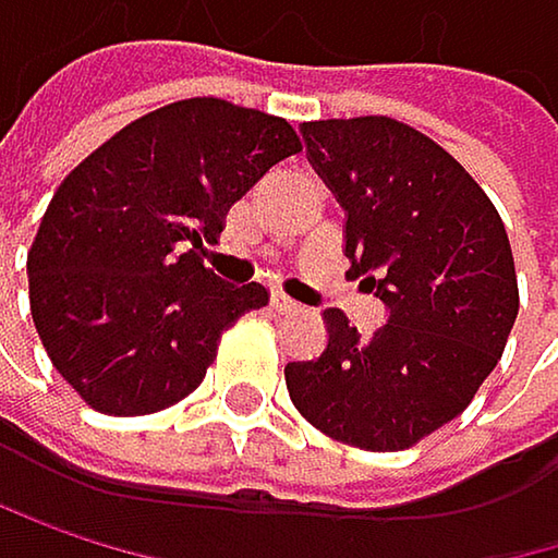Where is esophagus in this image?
I'll return each mask as SVG.
<instances>
[{
  "mask_svg": "<svg viewBox=\"0 0 558 558\" xmlns=\"http://www.w3.org/2000/svg\"><path fill=\"white\" fill-rule=\"evenodd\" d=\"M270 307H274L277 314H291V311H298V304H294L284 291H274V294H270Z\"/></svg>",
  "mask_w": 558,
  "mask_h": 558,
  "instance_id": "1",
  "label": "esophagus"
}]
</instances>
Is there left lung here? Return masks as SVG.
<instances>
[{"label":"left lung","instance_id":"8db88e82","mask_svg":"<svg viewBox=\"0 0 558 558\" xmlns=\"http://www.w3.org/2000/svg\"><path fill=\"white\" fill-rule=\"evenodd\" d=\"M301 132L347 211V274L364 277L390 320L364 337L343 311H324V353L284 367L291 400L340 444L410 450L470 407L506 350L520 314L506 225L447 148L397 118Z\"/></svg>","mask_w":558,"mask_h":558}]
</instances>
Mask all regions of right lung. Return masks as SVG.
I'll list each match as a JSON object with an SVG mask.
<instances>
[{
  "instance_id": "add662e5",
  "label": "right lung",
  "mask_w": 558,
  "mask_h": 558,
  "mask_svg": "<svg viewBox=\"0 0 558 558\" xmlns=\"http://www.w3.org/2000/svg\"><path fill=\"white\" fill-rule=\"evenodd\" d=\"M301 151L288 118L181 98L98 145L65 174L28 247V307L52 367L98 413L174 407L221 333L270 291L205 267L234 202Z\"/></svg>"
}]
</instances>
